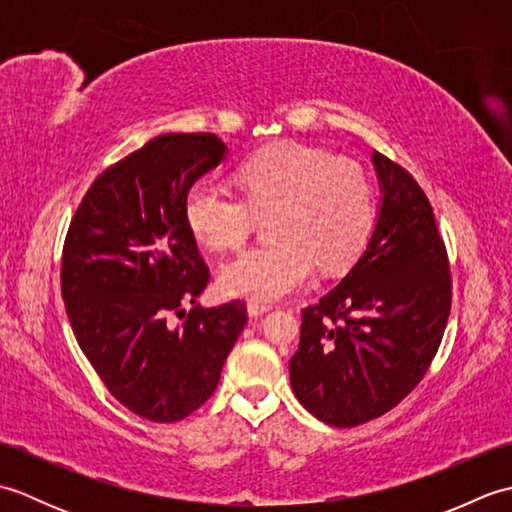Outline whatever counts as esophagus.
Masks as SVG:
<instances>
[{
	"label": "esophagus",
	"instance_id": "1",
	"mask_svg": "<svg viewBox=\"0 0 512 512\" xmlns=\"http://www.w3.org/2000/svg\"><path fill=\"white\" fill-rule=\"evenodd\" d=\"M270 308V303H262V301H250L248 303V314L250 317H259V314H264V312H268Z\"/></svg>",
	"mask_w": 512,
	"mask_h": 512
}]
</instances>
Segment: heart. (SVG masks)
Wrapping results in <instances>:
<instances>
[{
    "mask_svg": "<svg viewBox=\"0 0 512 512\" xmlns=\"http://www.w3.org/2000/svg\"><path fill=\"white\" fill-rule=\"evenodd\" d=\"M239 200L209 180L184 198V222L206 248L224 253L246 244L257 217H270L277 242L250 248L222 270L228 295L275 301L301 288L314 264L336 273L361 255L376 226L369 173L352 158L279 143L248 158L235 173Z\"/></svg>",
    "mask_w": 512,
    "mask_h": 512,
    "instance_id": "heart-1",
    "label": "heart"
}]
</instances>
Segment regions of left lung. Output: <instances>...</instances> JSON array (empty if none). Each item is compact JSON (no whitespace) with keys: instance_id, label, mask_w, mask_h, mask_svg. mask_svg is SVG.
Segmentation results:
<instances>
[{"instance_id":"obj_1","label":"left lung","mask_w":512,"mask_h":512,"mask_svg":"<svg viewBox=\"0 0 512 512\" xmlns=\"http://www.w3.org/2000/svg\"><path fill=\"white\" fill-rule=\"evenodd\" d=\"M380 209L341 284L301 310L290 385L314 418L356 427L411 394L436 356L451 312V273L436 217L396 162L374 151Z\"/></svg>"}]
</instances>
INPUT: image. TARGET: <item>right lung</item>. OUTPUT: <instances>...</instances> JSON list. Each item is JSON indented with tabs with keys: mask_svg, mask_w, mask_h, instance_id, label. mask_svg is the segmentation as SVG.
<instances>
[{
	"mask_svg": "<svg viewBox=\"0 0 512 512\" xmlns=\"http://www.w3.org/2000/svg\"><path fill=\"white\" fill-rule=\"evenodd\" d=\"M224 158L215 134L149 140L92 182L65 235L61 295L76 341L110 394L151 422L211 398L248 321L239 299L198 303L209 268L184 222L189 189ZM171 313L188 319L176 326Z\"/></svg>",
	"mask_w": 512,
	"mask_h": 512,
	"instance_id": "obj_1",
	"label": "right lung"
}]
</instances>
